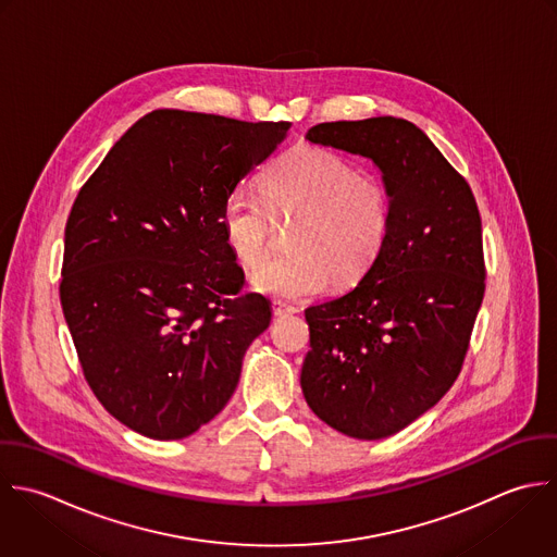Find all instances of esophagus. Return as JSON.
Wrapping results in <instances>:
<instances>
[{"label":"esophagus","instance_id":"esophagus-1","mask_svg":"<svg viewBox=\"0 0 557 557\" xmlns=\"http://www.w3.org/2000/svg\"><path fill=\"white\" fill-rule=\"evenodd\" d=\"M273 314L275 317H284V314H293V312H297V308L295 306H288V304H284V301H273Z\"/></svg>","mask_w":557,"mask_h":557}]
</instances>
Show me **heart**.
<instances>
[{"label": "heart", "mask_w": 557, "mask_h": 557, "mask_svg": "<svg viewBox=\"0 0 557 557\" xmlns=\"http://www.w3.org/2000/svg\"><path fill=\"white\" fill-rule=\"evenodd\" d=\"M391 195L343 156L301 145L267 177V195L236 186L223 206V227L236 258L247 267L267 260L278 221H297L295 253L253 273V286L280 299H304L327 284L360 280L380 256L391 230Z\"/></svg>", "instance_id": "b5f03b06"}]
</instances>
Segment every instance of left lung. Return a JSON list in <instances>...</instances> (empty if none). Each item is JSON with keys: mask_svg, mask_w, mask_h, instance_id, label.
Listing matches in <instances>:
<instances>
[{"mask_svg": "<svg viewBox=\"0 0 557 557\" xmlns=\"http://www.w3.org/2000/svg\"><path fill=\"white\" fill-rule=\"evenodd\" d=\"M310 143L371 158L391 195L388 238L349 293L310 306L301 391L330 428L397 434L458 380L486 290L482 216L469 182L414 123L332 121Z\"/></svg>", "mask_w": 557, "mask_h": 557, "instance_id": "obj_1", "label": "left lung"}]
</instances>
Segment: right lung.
<instances>
[{"label":"right lung","mask_w":557,"mask_h":557,"mask_svg":"<svg viewBox=\"0 0 557 557\" xmlns=\"http://www.w3.org/2000/svg\"><path fill=\"white\" fill-rule=\"evenodd\" d=\"M288 129V121L153 110L79 188L60 304L84 380L125 428L186 438L236 391L271 306L243 293L223 206Z\"/></svg>","instance_id":"add662e5"}]
</instances>
